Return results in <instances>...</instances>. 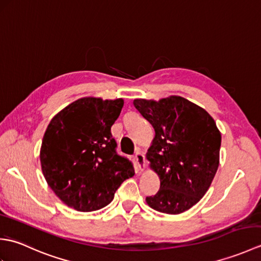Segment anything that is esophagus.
<instances>
[{"label": "esophagus", "mask_w": 261, "mask_h": 261, "mask_svg": "<svg viewBox=\"0 0 261 261\" xmlns=\"http://www.w3.org/2000/svg\"><path fill=\"white\" fill-rule=\"evenodd\" d=\"M134 159L136 162V165L138 166V168L140 170L145 169V156L140 152V151H137L134 156Z\"/></svg>", "instance_id": "1"}]
</instances>
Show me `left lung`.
I'll list each match as a JSON object with an SVG mask.
<instances>
[{"instance_id":"obj_1","label":"left lung","mask_w":261,"mask_h":261,"mask_svg":"<svg viewBox=\"0 0 261 261\" xmlns=\"http://www.w3.org/2000/svg\"><path fill=\"white\" fill-rule=\"evenodd\" d=\"M134 105L156 134L147 159L160 188L146 201L158 212H185L204 196L219 167L221 134L215 121L180 96L158 102L138 98Z\"/></svg>"}]
</instances>
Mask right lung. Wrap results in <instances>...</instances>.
I'll return each mask as SVG.
<instances>
[{"instance_id": "right-lung-1", "label": "right lung", "mask_w": 261, "mask_h": 261, "mask_svg": "<svg viewBox=\"0 0 261 261\" xmlns=\"http://www.w3.org/2000/svg\"><path fill=\"white\" fill-rule=\"evenodd\" d=\"M123 103L122 98H80L49 123L40 149L41 169L68 206L81 212L107 206L122 182L134 176V165L116 152L111 134Z\"/></svg>"}]
</instances>
